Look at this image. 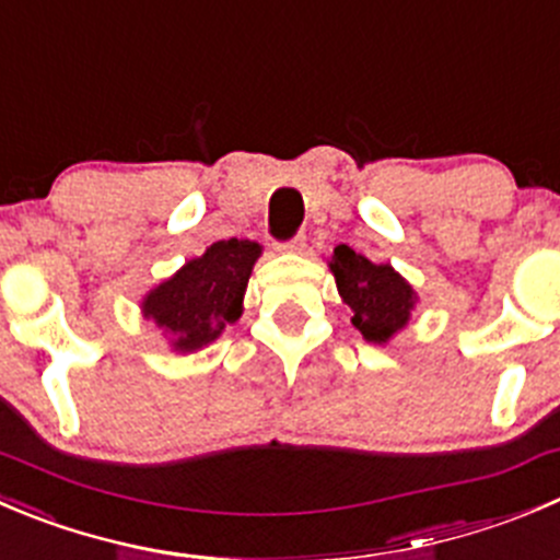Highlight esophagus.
I'll use <instances>...</instances> for the list:
<instances>
[{
	"label": "esophagus",
	"instance_id": "1",
	"mask_svg": "<svg viewBox=\"0 0 560 560\" xmlns=\"http://www.w3.org/2000/svg\"><path fill=\"white\" fill-rule=\"evenodd\" d=\"M276 252H281V254H303V252H306V237L298 235V237H292V241H287V243H276Z\"/></svg>",
	"mask_w": 560,
	"mask_h": 560
}]
</instances>
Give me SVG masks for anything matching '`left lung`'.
Wrapping results in <instances>:
<instances>
[{
  "mask_svg": "<svg viewBox=\"0 0 560 560\" xmlns=\"http://www.w3.org/2000/svg\"><path fill=\"white\" fill-rule=\"evenodd\" d=\"M341 301L350 306V323L369 345H388L407 328L418 295L410 281L388 262L377 265L350 246H336L328 259Z\"/></svg>",
  "mask_w": 560,
  "mask_h": 560,
  "instance_id": "8db88e82",
  "label": "left lung"
}]
</instances>
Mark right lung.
<instances>
[{"label":"right lung","instance_id":"right-lung-1","mask_svg":"<svg viewBox=\"0 0 560 560\" xmlns=\"http://www.w3.org/2000/svg\"><path fill=\"white\" fill-rule=\"evenodd\" d=\"M259 257L262 246L254 241L213 243L142 298V317L170 339L172 352L188 355L213 345L226 325L241 319L243 295Z\"/></svg>","mask_w":560,"mask_h":560}]
</instances>
